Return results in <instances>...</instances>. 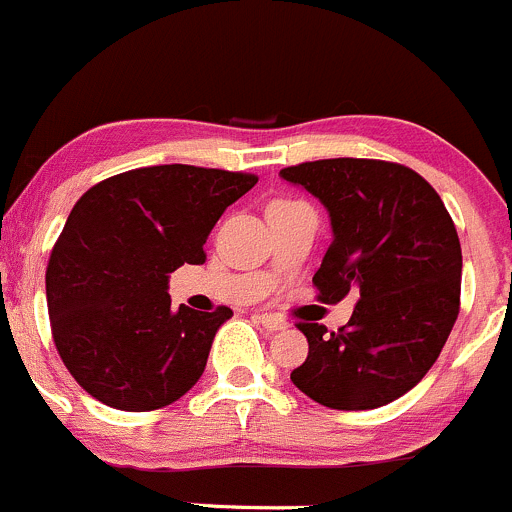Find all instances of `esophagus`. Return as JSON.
I'll list each match as a JSON object with an SVG mask.
<instances>
[{
	"label": "esophagus",
	"instance_id": "esophagus-1",
	"mask_svg": "<svg viewBox=\"0 0 512 512\" xmlns=\"http://www.w3.org/2000/svg\"><path fill=\"white\" fill-rule=\"evenodd\" d=\"M256 321L261 323L266 331H283L288 326V321L283 316H273V313H256Z\"/></svg>",
	"mask_w": 512,
	"mask_h": 512
}]
</instances>
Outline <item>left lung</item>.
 I'll list each match as a JSON object with an SVG mask.
<instances>
[{
    "label": "left lung",
    "instance_id": "left-lung-1",
    "mask_svg": "<svg viewBox=\"0 0 512 512\" xmlns=\"http://www.w3.org/2000/svg\"><path fill=\"white\" fill-rule=\"evenodd\" d=\"M281 176L331 214L333 241L313 276L318 301L358 293L346 326L298 323L308 356L291 381L336 411H371L430 371L460 311L458 231L433 186L381 159H321Z\"/></svg>",
    "mask_w": 512,
    "mask_h": 512
}]
</instances>
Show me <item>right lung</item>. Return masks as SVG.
I'll return each instance as SVG.
<instances>
[{"label":"right lung","mask_w":512,"mask_h":512,"mask_svg":"<svg viewBox=\"0 0 512 512\" xmlns=\"http://www.w3.org/2000/svg\"><path fill=\"white\" fill-rule=\"evenodd\" d=\"M256 174L164 164L91 186L74 204L47 266L52 338L89 396L156 411L201 378L234 311L171 308L169 273L206 261L204 244Z\"/></svg>","instance_id":"obj_1"}]
</instances>
